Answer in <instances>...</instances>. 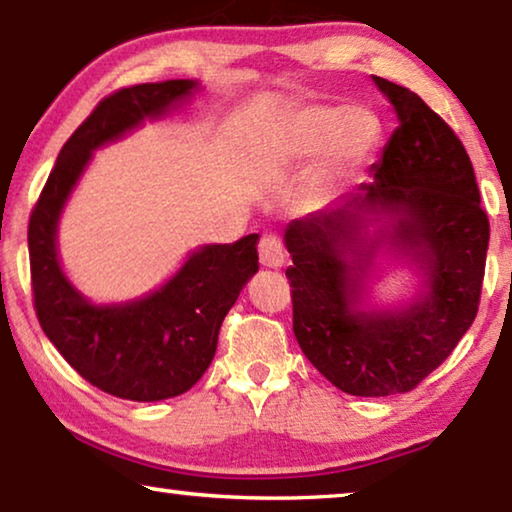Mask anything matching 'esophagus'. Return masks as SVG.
<instances>
[{
	"instance_id": "obj_1",
	"label": "esophagus",
	"mask_w": 512,
	"mask_h": 512,
	"mask_svg": "<svg viewBox=\"0 0 512 512\" xmlns=\"http://www.w3.org/2000/svg\"><path fill=\"white\" fill-rule=\"evenodd\" d=\"M257 252H260V262L264 264V267H271V269L283 267V262H285L283 241L276 234H271V231L262 234L260 243H257Z\"/></svg>"
}]
</instances>
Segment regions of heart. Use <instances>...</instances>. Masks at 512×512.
<instances>
[{"mask_svg": "<svg viewBox=\"0 0 512 512\" xmlns=\"http://www.w3.org/2000/svg\"><path fill=\"white\" fill-rule=\"evenodd\" d=\"M379 133L377 117L365 107H349L342 114L339 109H311L299 121L292 152L297 156H309L316 154L327 142L323 175L325 180H332L351 163L372 152L379 142ZM346 134L350 135L351 143L345 138Z\"/></svg>", "mask_w": 512, "mask_h": 512, "instance_id": "obj_1", "label": "heart"}]
</instances>
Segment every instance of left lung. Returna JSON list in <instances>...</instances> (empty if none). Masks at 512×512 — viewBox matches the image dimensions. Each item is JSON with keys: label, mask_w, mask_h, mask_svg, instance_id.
<instances>
[{"label": "left lung", "mask_w": 512, "mask_h": 512, "mask_svg": "<svg viewBox=\"0 0 512 512\" xmlns=\"http://www.w3.org/2000/svg\"><path fill=\"white\" fill-rule=\"evenodd\" d=\"M372 81L398 119L374 185L285 231L299 349L330 384L363 398L412 391L454 351L478 316L489 245L466 147L410 88ZM367 212L391 214L394 242L429 267V295L403 314L352 306L373 247L359 236Z\"/></svg>", "instance_id": "1"}]
</instances>
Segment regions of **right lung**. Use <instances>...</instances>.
<instances>
[{
    "instance_id": "obj_1",
    "label": "right lung",
    "mask_w": 512,
    "mask_h": 512,
    "mask_svg": "<svg viewBox=\"0 0 512 512\" xmlns=\"http://www.w3.org/2000/svg\"><path fill=\"white\" fill-rule=\"evenodd\" d=\"M194 88L196 81L173 79L105 95L60 149L27 224L34 311L46 337L95 388L138 403L187 393L213 363L222 320L260 267L257 234L206 245L140 302L91 306L60 271L56 224L95 147L159 117Z\"/></svg>"
}]
</instances>
